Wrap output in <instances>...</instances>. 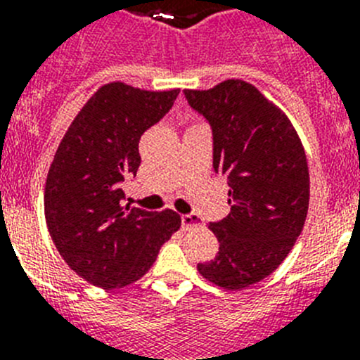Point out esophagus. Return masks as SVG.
<instances>
[{"label":"esophagus","mask_w":360,"mask_h":360,"mask_svg":"<svg viewBox=\"0 0 360 360\" xmlns=\"http://www.w3.org/2000/svg\"><path fill=\"white\" fill-rule=\"evenodd\" d=\"M202 224V219H200V216L196 214H184L182 216V227L186 229V231H189V229L193 227H200Z\"/></svg>","instance_id":"1"}]
</instances>
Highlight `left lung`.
Instances as JSON below:
<instances>
[{
  "label": "left lung",
  "mask_w": 360,
  "mask_h": 360,
  "mask_svg": "<svg viewBox=\"0 0 360 360\" xmlns=\"http://www.w3.org/2000/svg\"><path fill=\"white\" fill-rule=\"evenodd\" d=\"M212 129V165L229 180L231 212L209 225L219 250L198 272L227 290L262 281L303 231L310 200L307 155L288 117L240 79L184 90Z\"/></svg>",
  "instance_id": "1"
}]
</instances>
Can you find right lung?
I'll return each instance as SVG.
<instances>
[{
    "instance_id": "add662e5",
    "label": "right lung",
    "mask_w": 360,
    "mask_h": 360,
    "mask_svg": "<svg viewBox=\"0 0 360 360\" xmlns=\"http://www.w3.org/2000/svg\"><path fill=\"white\" fill-rule=\"evenodd\" d=\"M180 90L101 86L70 124L44 186V218L66 265L104 290L128 287L151 269L180 229L171 209L122 205L124 178L141 165L142 133L171 110Z\"/></svg>"
}]
</instances>
